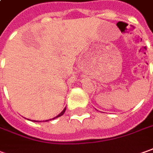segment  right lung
<instances>
[{"label": "right lung", "mask_w": 153, "mask_h": 153, "mask_svg": "<svg viewBox=\"0 0 153 153\" xmlns=\"http://www.w3.org/2000/svg\"><path fill=\"white\" fill-rule=\"evenodd\" d=\"M65 108H65L64 109H63V111H62V112L60 113V114H58V115H57L56 117L53 118V119H50V120H54V119H55V118H58V117H60V116H61V115H63V114H64L65 111ZM33 121H35V122H42V121H39V120H38V121H36V120H33ZM46 121H49V120H45V122H46ZM43 122H44V121H43Z\"/></svg>", "instance_id": "right-lung-1"}]
</instances>
